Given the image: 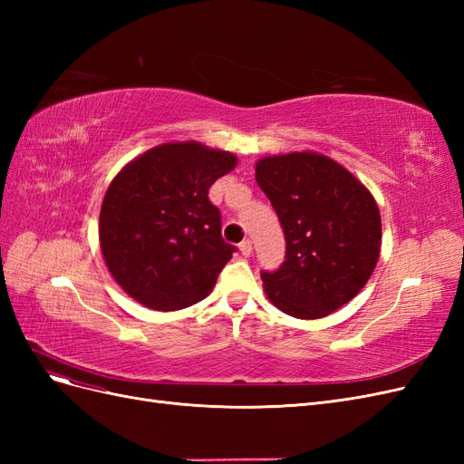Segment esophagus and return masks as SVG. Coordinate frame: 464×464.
<instances>
[{"instance_id":"1","label":"esophagus","mask_w":464,"mask_h":464,"mask_svg":"<svg viewBox=\"0 0 464 464\" xmlns=\"http://www.w3.org/2000/svg\"><path fill=\"white\" fill-rule=\"evenodd\" d=\"M240 251H242V256H246V257L254 254V246H251V240H244L240 244Z\"/></svg>"}]
</instances>
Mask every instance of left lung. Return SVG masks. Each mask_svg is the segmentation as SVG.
Returning <instances> with one entry per match:
<instances>
[{"label": "left lung", "instance_id": "8db88e82", "mask_svg": "<svg viewBox=\"0 0 464 464\" xmlns=\"http://www.w3.org/2000/svg\"><path fill=\"white\" fill-rule=\"evenodd\" d=\"M256 179L285 230L286 261L261 273L266 298L298 319H319L353 300L382 251V215L343 164L302 150L263 157Z\"/></svg>", "mask_w": 464, "mask_h": 464}]
</instances>
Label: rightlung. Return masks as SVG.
<instances>
[{"mask_svg":"<svg viewBox=\"0 0 464 464\" xmlns=\"http://www.w3.org/2000/svg\"><path fill=\"white\" fill-rule=\"evenodd\" d=\"M236 164L228 150L172 141L139 154L111 179L98 237L110 275L135 302L176 312L213 292L236 247L222 240L208 188Z\"/></svg>","mask_w":464,"mask_h":464,"instance_id":"obj_1","label":"right lung"}]
</instances>
